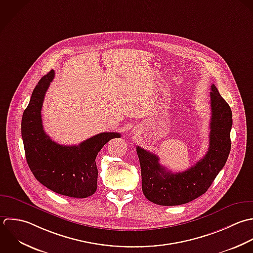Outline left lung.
<instances>
[{
    "instance_id": "8db88e82",
    "label": "left lung",
    "mask_w": 253,
    "mask_h": 253,
    "mask_svg": "<svg viewBox=\"0 0 253 253\" xmlns=\"http://www.w3.org/2000/svg\"><path fill=\"white\" fill-rule=\"evenodd\" d=\"M211 121L209 149L203 159L185 171L173 173L160 164L155 154L137 147L141 166L142 190L158 205L176 206L204 194L224 168L231 152L233 114L215 84L211 85Z\"/></svg>"
}]
</instances>
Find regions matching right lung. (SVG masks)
Segmentation results:
<instances>
[{"label":"right lung","mask_w":253,"mask_h":253,"mask_svg":"<svg viewBox=\"0 0 253 253\" xmlns=\"http://www.w3.org/2000/svg\"><path fill=\"white\" fill-rule=\"evenodd\" d=\"M54 76L51 70L40 79L22 114L21 136L26 162L34 177L48 189L73 198H86L97 188L95 158L98 152L108 141L121 135L104 132L77 146L52 141L43 130L41 108Z\"/></svg>","instance_id":"add662e5"}]
</instances>
